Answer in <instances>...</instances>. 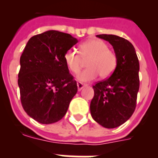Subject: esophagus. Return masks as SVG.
Masks as SVG:
<instances>
[{
  "instance_id": "esophagus-1",
  "label": "esophagus",
  "mask_w": 158,
  "mask_h": 158,
  "mask_svg": "<svg viewBox=\"0 0 158 158\" xmlns=\"http://www.w3.org/2000/svg\"><path fill=\"white\" fill-rule=\"evenodd\" d=\"M77 85L78 90L80 91V90H81V89H83V88L85 87V86H86V85H85V84L81 83V82H79V81H78L77 83Z\"/></svg>"
}]
</instances>
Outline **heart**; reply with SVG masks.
Here are the masks:
<instances>
[{"label":"heart","mask_w":158,"mask_h":158,"mask_svg":"<svg viewBox=\"0 0 158 158\" xmlns=\"http://www.w3.org/2000/svg\"><path fill=\"white\" fill-rule=\"evenodd\" d=\"M64 62L73 73H78L81 69L82 58L88 61V69L78 74L80 81L87 82L95 80L98 74L101 78H106L115 70L117 65V57L109 50V46L100 40H90L81 43L79 53L74 49H69L64 54Z\"/></svg>","instance_id":"heart-1"}]
</instances>
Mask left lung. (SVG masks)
Segmentation results:
<instances>
[{
  "label": "left lung",
  "mask_w": 158,
  "mask_h": 158,
  "mask_svg": "<svg viewBox=\"0 0 158 158\" xmlns=\"http://www.w3.org/2000/svg\"><path fill=\"white\" fill-rule=\"evenodd\" d=\"M113 47L117 65L109 78L93 86L90 104L93 118L106 128H115L127 121L136 107L139 89V62L135 47L128 40L115 35H97Z\"/></svg>",
  "instance_id": "left-lung-1"
}]
</instances>
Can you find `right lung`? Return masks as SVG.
<instances>
[{
  "instance_id": "add662e5",
  "label": "right lung",
  "mask_w": 158,
  "mask_h": 158,
  "mask_svg": "<svg viewBox=\"0 0 158 158\" xmlns=\"http://www.w3.org/2000/svg\"><path fill=\"white\" fill-rule=\"evenodd\" d=\"M77 42L67 33L47 31L32 36L20 56L18 85L22 106L40 123L62 119L77 92L63 58Z\"/></svg>"
}]
</instances>
